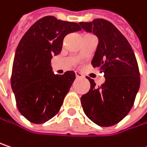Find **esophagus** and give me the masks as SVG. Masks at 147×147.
I'll return each instance as SVG.
<instances>
[{
    "mask_svg": "<svg viewBox=\"0 0 147 147\" xmlns=\"http://www.w3.org/2000/svg\"><path fill=\"white\" fill-rule=\"evenodd\" d=\"M76 78H82L83 76H82V74L80 73V72H76Z\"/></svg>",
    "mask_w": 147,
    "mask_h": 147,
    "instance_id": "obj_1",
    "label": "esophagus"
}]
</instances>
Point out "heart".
<instances>
[{
    "label": "heart",
    "instance_id": "heart-1",
    "mask_svg": "<svg viewBox=\"0 0 147 147\" xmlns=\"http://www.w3.org/2000/svg\"><path fill=\"white\" fill-rule=\"evenodd\" d=\"M85 35H89V34H85Z\"/></svg>",
    "mask_w": 147,
    "mask_h": 147
}]
</instances>
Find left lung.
I'll return each instance as SVG.
<instances>
[{
  "label": "left lung",
  "mask_w": 147,
  "mask_h": 147,
  "mask_svg": "<svg viewBox=\"0 0 147 147\" xmlns=\"http://www.w3.org/2000/svg\"><path fill=\"white\" fill-rule=\"evenodd\" d=\"M79 24L98 37V44L91 63L105 77L104 83L98 87L87 77L91 87L81 98L82 109L96 125L112 126L129 113L139 91L137 60L129 43L112 22L101 18Z\"/></svg>",
  "instance_id": "obj_1"
}]
</instances>
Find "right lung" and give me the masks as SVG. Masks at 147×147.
Here are the masks:
<instances>
[{"label":"right lung","mask_w":147,"mask_h":147,"mask_svg":"<svg viewBox=\"0 0 147 147\" xmlns=\"http://www.w3.org/2000/svg\"><path fill=\"white\" fill-rule=\"evenodd\" d=\"M81 29L78 23L47 16L37 21L20 40L11 85L19 112L30 122L45 123L60 111L76 74H54L51 59L60 53L64 38Z\"/></svg>","instance_id":"obj_1"}]
</instances>
